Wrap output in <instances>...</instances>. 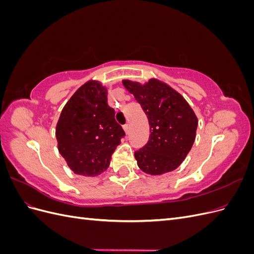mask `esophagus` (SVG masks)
Returning <instances> with one entry per match:
<instances>
[{
	"label": "esophagus",
	"mask_w": 254,
	"mask_h": 254,
	"mask_svg": "<svg viewBox=\"0 0 254 254\" xmlns=\"http://www.w3.org/2000/svg\"><path fill=\"white\" fill-rule=\"evenodd\" d=\"M123 128H124L126 134H128V133H129V125H128V124H126V125L123 126Z\"/></svg>",
	"instance_id": "1"
}]
</instances>
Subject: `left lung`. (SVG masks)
<instances>
[{"label": "left lung", "mask_w": 254, "mask_h": 254, "mask_svg": "<svg viewBox=\"0 0 254 254\" xmlns=\"http://www.w3.org/2000/svg\"><path fill=\"white\" fill-rule=\"evenodd\" d=\"M124 87L147 115L149 139L134 151L141 170L148 175L172 172L186 159L195 141L198 121L178 92L157 79L140 84L123 80Z\"/></svg>", "instance_id": "8db88e82"}]
</instances>
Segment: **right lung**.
Wrapping results in <instances>:
<instances>
[{"instance_id": "1", "label": "right lung", "mask_w": 254, "mask_h": 254, "mask_svg": "<svg viewBox=\"0 0 254 254\" xmlns=\"http://www.w3.org/2000/svg\"><path fill=\"white\" fill-rule=\"evenodd\" d=\"M124 136L107 103V90L97 81H88L75 92L56 127L60 155L75 174L82 176L106 171Z\"/></svg>"}]
</instances>
